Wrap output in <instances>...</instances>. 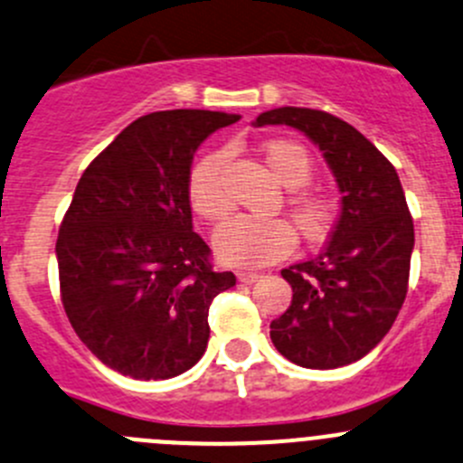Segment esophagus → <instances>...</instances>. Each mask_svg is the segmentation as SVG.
I'll list each match as a JSON object with an SVG mask.
<instances>
[{
  "mask_svg": "<svg viewBox=\"0 0 463 463\" xmlns=\"http://www.w3.org/2000/svg\"><path fill=\"white\" fill-rule=\"evenodd\" d=\"M261 279V275L259 272H250V270H241L239 272V281H243V284H254V281Z\"/></svg>",
  "mask_w": 463,
  "mask_h": 463,
  "instance_id": "obj_1",
  "label": "esophagus"
}]
</instances>
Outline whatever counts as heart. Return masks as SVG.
Here are the masks:
<instances>
[{
	"instance_id": "obj_1",
	"label": "heart",
	"mask_w": 463,
	"mask_h": 463,
	"mask_svg": "<svg viewBox=\"0 0 463 463\" xmlns=\"http://www.w3.org/2000/svg\"><path fill=\"white\" fill-rule=\"evenodd\" d=\"M268 168L290 188L286 206L295 227L307 243H323L338 218V202L332 193L302 188L314 177V161L300 143L275 138L263 145ZM224 154L209 152L193 163L186 179L191 209L209 222H220L232 213V197L222 179ZM286 218L239 215L215 232V252L234 268H261L288 257L298 236Z\"/></svg>"
}]
</instances>
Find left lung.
I'll return each instance as SVG.
<instances>
[{"label": "left lung", "mask_w": 463, "mask_h": 463, "mask_svg": "<svg viewBox=\"0 0 463 463\" xmlns=\"http://www.w3.org/2000/svg\"><path fill=\"white\" fill-rule=\"evenodd\" d=\"M257 125L309 136L343 193L327 248L281 270L293 302L270 323V338L302 368L347 366L386 336L407 298L413 220L402 184L389 158L332 113L281 107L261 113Z\"/></svg>", "instance_id": "1"}]
</instances>
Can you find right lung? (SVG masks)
<instances>
[{
    "instance_id": "obj_1",
    "label": "right lung",
    "mask_w": 463,
    "mask_h": 463,
    "mask_svg": "<svg viewBox=\"0 0 463 463\" xmlns=\"http://www.w3.org/2000/svg\"><path fill=\"white\" fill-rule=\"evenodd\" d=\"M239 116L197 109L131 122L81 175L56 239L61 302L83 345L120 375L170 380L202 359L209 307L236 284L193 232V154Z\"/></svg>"
}]
</instances>
